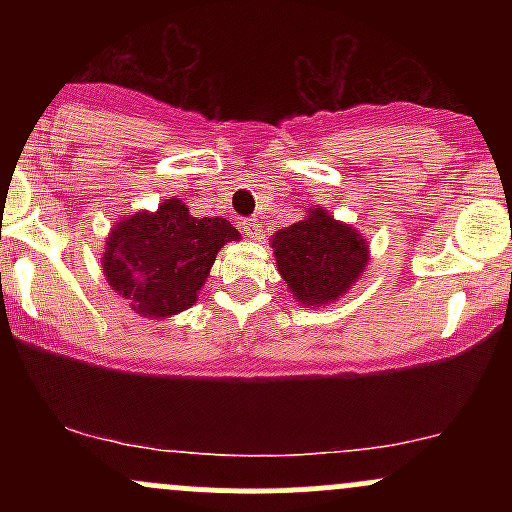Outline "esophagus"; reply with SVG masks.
Instances as JSON below:
<instances>
[{
    "instance_id": "esophagus-1",
    "label": "esophagus",
    "mask_w": 512,
    "mask_h": 512,
    "mask_svg": "<svg viewBox=\"0 0 512 512\" xmlns=\"http://www.w3.org/2000/svg\"><path fill=\"white\" fill-rule=\"evenodd\" d=\"M240 228H243V233L248 238H260L262 233V223L257 219H240Z\"/></svg>"
}]
</instances>
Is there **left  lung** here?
Listing matches in <instances>:
<instances>
[{
  "label": "left lung",
  "instance_id": "left-lung-1",
  "mask_svg": "<svg viewBox=\"0 0 512 512\" xmlns=\"http://www.w3.org/2000/svg\"><path fill=\"white\" fill-rule=\"evenodd\" d=\"M276 264L298 303L337 301L368 262V245L351 226L315 209L272 240Z\"/></svg>",
  "mask_w": 512,
  "mask_h": 512
}]
</instances>
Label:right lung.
Segmentation results:
<instances>
[{
    "mask_svg": "<svg viewBox=\"0 0 512 512\" xmlns=\"http://www.w3.org/2000/svg\"><path fill=\"white\" fill-rule=\"evenodd\" d=\"M236 238L231 221L197 219L180 199H168L154 214L117 223L105 245V276L139 315L182 313L197 301L221 245Z\"/></svg>",
    "mask_w": 512,
    "mask_h": 512,
    "instance_id": "obj_1",
    "label": "right lung"
}]
</instances>
